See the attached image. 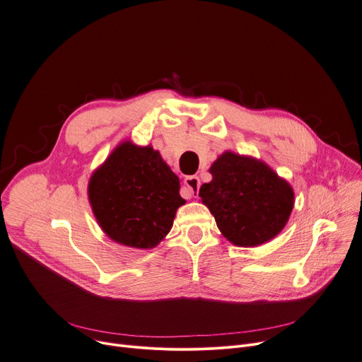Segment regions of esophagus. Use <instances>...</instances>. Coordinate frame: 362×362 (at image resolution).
Listing matches in <instances>:
<instances>
[{
    "label": "esophagus",
    "instance_id": "34e87169",
    "mask_svg": "<svg viewBox=\"0 0 362 362\" xmlns=\"http://www.w3.org/2000/svg\"><path fill=\"white\" fill-rule=\"evenodd\" d=\"M185 186H186L185 190H186L187 198H190V196H193L196 192H198V189L201 186V182L196 176H186L185 177Z\"/></svg>",
    "mask_w": 362,
    "mask_h": 362
}]
</instances>
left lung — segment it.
I'll return each mask as SVG.
<instances>
[{"label": "left lung", "mask_w": 362, "mask_h": 362, "mask_svg": "<svg viewBox=\"0 0 362 362\" xmlns=\"http://www.w3.org/2000/svg\"><path fill=\"white\" fill-rule=\"evenodd\" d=\"M209 173L212 180L201 186L199 198L229 243L258 247L283 231L294 206V192L266 161L226 150Z\"/></svg>", "instance_id": "left-lung-1"}]
</instances>
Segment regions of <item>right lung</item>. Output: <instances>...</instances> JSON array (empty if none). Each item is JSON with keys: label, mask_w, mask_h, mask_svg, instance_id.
<instances>
[{"label": "right lung", "mask_w": 362, "mask_h": 362, "mask_svg": "<svg viewBox=\"0 0 362 362\" xmlns=\"http://www.w3.org/2000/svg\"><path fill=\"white\" fill-rule=\"evenodd\" d=\"M180 180L157 150L121 141L88 183V199L104 234L117 244L151 250L173 226L185 199Z\"/></svg>", "instance_id": "right-lung-1"}]
</instances>
